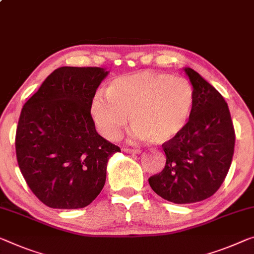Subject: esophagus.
Wrapping results in <instances>:
<instances>
[{
  "label": "esophagus",
  "instance_id": "1",
  "mask_svg": "<svg viewBox=\"0 0 254 254\" xmlns=\"http://www.w3.org/2000/svg\"><path fill=\"white\" fill-rule=\"evenodd\" d=\"M124 151L126 152V153H132V154H138V153H140V150H138V149H124Z\"/></svg>",
  "mask_w": 254,
  "mask_h": 254
}]
</instances>
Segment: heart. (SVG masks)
Masks as SVG:
<instances>
[{
    "instance_id": "1",
    "label": "heart",
    "mask_w": 254,
    "mask_h": 254,
    "mask_svg": "<svg viewBox=\"0 0 254 254\" xmlns=\"http://www.w3.org/2000/svg\"><path fill=\"white\" fill-rule=\"evenodd\" d=\"M194 103V88L185 78L139 71L115 78L107 94L95 93L89 111L105 138H118L129 116L132 138L165 144L185 129Z\"/></svg>"
}]
</instances>
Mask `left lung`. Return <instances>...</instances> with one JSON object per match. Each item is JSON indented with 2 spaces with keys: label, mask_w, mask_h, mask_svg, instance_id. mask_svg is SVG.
<instances>
[{
  "label": "left lung",
  "mask_w": 254,
  "mask_h": 254,
  "mask_svg": "<svg viewBox=\"0 0 254 254\" xmlns=\"http://www.w3.org/2000/svg\"><path fill=\"white\" fill-rule=\"evenodd\" d=\"M195 92L184 130L162 144L166 166L149 178L159 196L177 204L203 201L217 192L231 167L235 130L227 103L196 71L185 68Z\"/></svg>",
  "instance_id": "obj_1"
}]
</instances>
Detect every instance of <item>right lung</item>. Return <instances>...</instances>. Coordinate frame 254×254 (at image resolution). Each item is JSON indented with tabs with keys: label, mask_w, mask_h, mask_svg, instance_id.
I'll list each match as a JSON object with an SVG mask.
<instances>
[{
	"label": "right lung",
	"mask_w": 254,
	"mask_h": 254,
	"mask_svg": "<svg viewBox=\"0 0 254 254\" xmlns=\"http://www.w3.org/2000/svg\"><path fill=\"white\" fill-rule=\"evenodd\" d=\"M109 71L61 67L23 105L15 153L23 178L45 205L79 209L102 190L108 160L120 149L97 134L89 107Z\"/></svg>",
	"instance_id": "1"
}]
</instances>
